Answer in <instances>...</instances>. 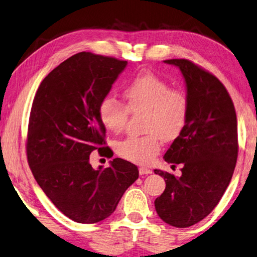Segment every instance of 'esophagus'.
I'll return each mask as SVG.
<instances>
[{
  "mask_svg": "<svg viewBox=\"0 0 257 257\" xmlns=\"http://www.w3.org/2000/svg\"><path fill=\"white\" fill-rule=\"evenodd\" d=\"M139 173H140L141 176L151 175L152 170H151V169H147V168H144V167H140V168H139Z\"/></svg>",
  "mask_w": 257,
  "mask_h": 257,
  "instance_id": "esophagus-1",
  "label": "esophagus"
}]
</instances>
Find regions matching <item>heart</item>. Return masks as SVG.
Listing matches in <instances>:
<instances>
[{"label":"heart","mask_w":257,"mask_h":257,"mask_svg":"<svg viewBox=\"0 0 257 257\" xmlns=\"http://www.w3.org/2000/svg\"><path fill=\"white\" fill-rule=\"evenodd\" d=\"M125 104L106 96L98 105L101 123L111 133L125 127L128 112L144 113L142 137H128L116 144V152L133 163L148 164L161 149V140L172 141L187 123L189 102L185 92L153 73H140L130 80L123 90Z\"/></svg>","instance_id":"obj_1"}]
</instances>
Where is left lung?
<instances>
[{
    "label": "left lung",
    "instance_id": "1",
    "mask_svg": "<svg viewBox=\"0 0 257 257\" xmlns=\"http://www.w3.org/2000/svg\"><path fill=\"white\" fill-rule=\"evenodd\" d=\"M185 78L187 123L164 155L181 164V176L154 170L165 180L155 200L157 215L176 227L192 226L214 210L230 184L238 159V127L230 94L214 74L188 60H167Z\"/></svg>",
    "mask_w": 257,
    "mask_h": 257
}]
</instances>
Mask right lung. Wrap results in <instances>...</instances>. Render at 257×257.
<instances>
[{"label":"right lung","instance_id":"1","mask_svg":"<svg viewBox=\"0 0 257 257\" xmlns=\"http://www.w3.org/2000/svg\"><path fill=\"white\" fill-rule=\"evenodd\" d=\"M127 62L78 53L43 79L27 130V161L35 180L58 210L81 224L101 222L115 211L139 177L137 165L113 159L93 169L89 155L112 157L98 105Z\"/></svg>","mask_w":257,"mask_h":257}]
</instances>
